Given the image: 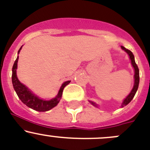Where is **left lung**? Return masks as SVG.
I'll return each mask as SVG.
<instances>
[{"label": "left lung", "instance_id": "left-lung-1", "mask_svg": "<svg viewBox=\"0 0 150 150\" xmlns=\"http://www.w3.org/2000/svg\"><path fill=\"white\" fill-rule=\"evenodd\" d=\"M121 48L123 49V50H124L125 51H126L128 54H129V57H130L131 61H132V64L133 67H134V71H135V74H134V88H133V89H132V92H130V94H129V95H128L127 98H126L124 100H123V103H122V107H124L125 105H127L129 104V103H130L131 101H132V99L134 98V95H135L136 92H137V89H138L139 84V70L138 66H137V64H136L135 60H134V54L132 53V52L131 51V50H128V49H126V47H123V46H121ZM90 103H92V104L93 105L96 106V104H95V103H94L93 102H90Z\"/></svg>", "mask_w": 150, "mask_h": 150}]
</instances>
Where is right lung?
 I'll list each match as a JSON object with an SVG mask.
<instances>
[{"instance_id":"right-lung-1","label":"right lung","mask_w":150,"mask_h":150,"mask_svg":"<svg viewBox=\"0 0 150 150\" xmlns=\"http://www.w3.org/2000/svg\"><path fill=\"white\" fill-rule=\"evenodd\" d=\"M21 49V47L19 49L18 53L19 52ZM18 59V56H17V58H16V61H15L14 64H13V68H12V84H13L14 90L16 91L18 98L27 107L35 110L39 111V112H45V111L50 110L52 108L55 107L58 105V103H59L60 99L62 97L63 91H64V87L66 85H68L71 82V81H65L64 84H62L56 98L52 99L50 100H41V99L38 98L37 96H35L34 94H32L29 90L27 86H24V84H21L18 81L17 76H16Z\"/></svg>"}]
</instances>
